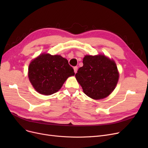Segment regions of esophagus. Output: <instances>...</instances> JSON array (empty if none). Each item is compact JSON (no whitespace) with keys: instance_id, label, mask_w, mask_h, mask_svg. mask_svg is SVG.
Wrapping results in <instances>:
<instances>
[{"instance_id":"obj_1","label":"esophagus","mask_w":148,"mask_h":148,"mask_svg":"<svg viewBox=\"0 0 148 148\" xmlns=\"http://www.w3.org/2000/svg\"><path fill=\"white\" fill-rule=\"evenodd\" d=\"M77 69H78V67H77V66H74V73H77Z\"/></svg>"}]
</instances>
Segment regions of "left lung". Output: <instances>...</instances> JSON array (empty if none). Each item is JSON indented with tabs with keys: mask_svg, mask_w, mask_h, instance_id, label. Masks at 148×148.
<instances>
[{
	"mask_svg": "<svg viewBox=\"0 0 148 148\" xmlns=\"http://www.w3.org/2000/svg\"><path fill=\"white\" fill-rule=\"evenodd\" d=\"M83 66L75 78L83 92L94 99L104 98L115 89L119 79V72L114 61L104 54L85 56Z\"/></svg>",
	"mask_w": 148,
	"mask_h": 148,
	"instance_id": "obj_1",
	"label": "left lung"
}]
</instances>
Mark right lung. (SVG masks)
Here are the masks:
<instances>
[{
    "mask_svg": "<svg viewBox=\"0 0 148 148\" xmlns=\"http://www.w3.org/2000/svg\"><path fill=\"white\" fill-rule=\"evenodd\" d=\"M74 74L66 59L49 53H42L32 60L28 68L31 84L38 93L44 95L57 92L68 77Z\"/></svg>",
    "mask_w": 148,
    "mask_h": 148,
    "instance_id": "right-lung-1",
    "label": "right lung"
}]
</instances>
